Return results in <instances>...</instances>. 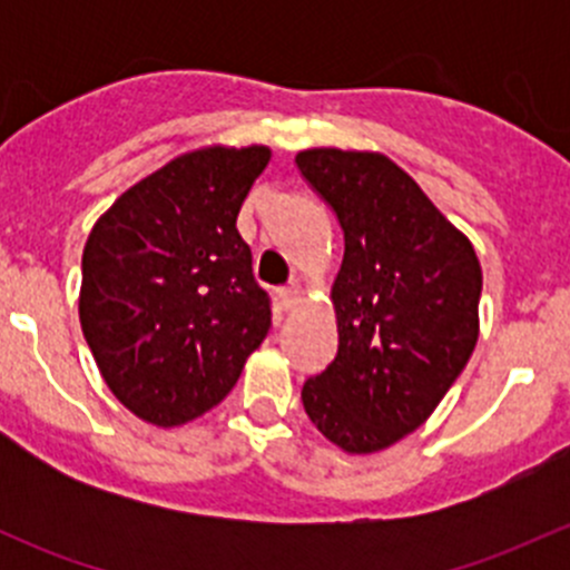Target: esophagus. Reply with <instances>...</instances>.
Instances as JSON below:
<instances>
[{
    "label": "esophagus",
    "instance_id": "obj_1",
    "mask_svg": "<svg viewBox=\"0 0 570 570\" xmlns=\"http://www.w3.org/2000/svg\"><path fill=\"white\" fill-rule=\"evenodd\" d=\"M301 295H303L301 284H289V286H284V289L278 292L281 306H284V308H295L297 303H301Z\"/></svg>",
    "mask_w": 570,
    "mask_h": 570
}]
</instances>
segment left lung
Segmentation results:
<instances>
[{"instance_id": "8db88e82", "label": "left lung", "mask_w": 570, "mask_h": 570, "mask_svg": "<svg viewBox=\"0 0 570 570\" xmlns=\"http://www.w3.org/2000/svg\"><path fill=\"white\" fill-rule=\"evenodd\" d=\"M295 163L344 232L331 286L338 353L306 381L303 407L338 450L372 455L428 422L469 364L480 258L386 154L306 148Z\"/></svg>"}]
</instances>
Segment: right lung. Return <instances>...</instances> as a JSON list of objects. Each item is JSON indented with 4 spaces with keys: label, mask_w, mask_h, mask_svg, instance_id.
Returning <instances> with one entry per match:
<instances>
[{
    "label": "right lung",
    "mask_w": 570,
    "mask_h": 570,
    "mask_svg": "<svg viewBox=\"0 0 570 570\" xmlns=\"http://www.w3.org/2000/svg\"><path fill=\"white\" fill-rule=\"evenodd\" d=\"M267 146H204L140 178L82 250L79 322L124 407L178 428L234 389L269 331L237 215Z\"/></svg>",
    "instance_id": "right-lung-1"
}]
</instances>
